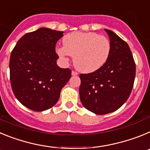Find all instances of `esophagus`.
Returning a JSON list of instances; mask_svg holds the SVG:
<instances>
[{
  "label": "esophagus",
  "mask_w": 150,
  "mask_h": 150,
  "mask_svg": "<svg viewBox=\"0 0 150 150\" xmlns=\"http://www.w3.org/2000/svg\"><path fill=\"white\" fill-rule=\"evenodd\" d=\"M71 74H72V76H77L78 75V73L76 72V71H72V73H71Z\"/></svg>",
  "instance_id": "esophagus-1"
}]
</instances>
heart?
Returning <instances> with one entry per match:
<instances>
[{
  "label": "heart",
  "instance_id": "b5f03b06",
  "mask_svg": "<svg viewBox=\"0 0 150 150\" xmlns=\"http://www.w3.org/2000/svg\"><path fill=\"white\" fill-rule=\"evenodd\" d=\"M64 46L56 48L58 55L67 60L74 57V64L77 70L91 73L98 70L107 61L111 51V44L105 36L94 32H73L63 38Z\"/></svg>",
  "mask_w": 150,
  "mask_h": 150
}]
</instances>
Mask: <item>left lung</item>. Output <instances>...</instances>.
<instances>
[{"label":"left lung","instance_id":"left-lung-1","mask_svg":"<svg viewBox=\"0 0 150 150\" xmlns=\"http://www.w3.org/2000/svg\"><path fill=\"white\" fill-rule=\"evenodd\" d=\"M110 38L109 58L98 70L81 74L79 98L88 110L98 115L114 112L128 100L133 88L136 65L128 43L105 29Z\"/></svg>","mask_w":150,"mask_h":150}]
</instances>
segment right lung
I'll return each instance as SVG.
<instances>
[{
	"label": "right lung",
	"instance_id": "add662e5",
	"mask_svg": "<svg viewBox=\"0 0 150 150\" xmlns=\"http://www.w3.org/2000/svg\"><path fill=\"white\" fill-rule=\"evenodd\" d=\"M63 31L40 28L18 40L10 59L12 89L22 105L43 111L59 100L61 91L71 77V70L57 65V41Z\"/></svg>",
	"mask_w": 150,
	"mask_h": 150
}]
</instances>
